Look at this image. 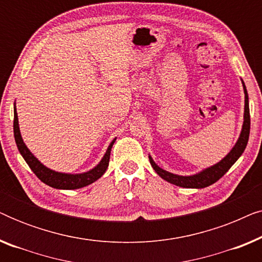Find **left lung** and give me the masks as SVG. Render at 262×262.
<instances>
[{
  "instance_id": "1",
  "label": "left lung",
  "mask_w": 262,
  "mask_h": 262,
  "mask_svg": "<svg viewBox=\"0 0 262 262\" xmlns=\"http://www.w3.org/2000/svg\"><path fill=\"white\" fill-rule=\"evenodd\" d=\"M242 81L243 85V92H245V114H243V125L241 134H239V137L237 142L235 143V145L232 146L230 152L228 154L224 159H222L220 162L213 164L209 168H205L199 173L193 174V175H178L173 174L170 171H167L160 168L155 163V161L152 160V157L149 155V161L154 170L156 171L157 174L160 175L163 180H166L170 184L177 185L179 187L184 188H204L207 187V186L212 185L217 180L223 177V175L227 173V171L230 169V167L234 164L236 161L239 159V156L242 155L243 151H245L247 143H248L249 138V131H250V116H249V100H248V93H247L245 82Z\"/></svg>"
}]
</instances>
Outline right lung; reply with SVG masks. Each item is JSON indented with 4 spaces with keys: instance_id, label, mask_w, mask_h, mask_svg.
<instances>
[{
    "instance_id": "obj_1",
    "label": "right lung",
    "mask_w": 262,
    "mask_h": 262,
    "mask_svg": "<svg viewBox=\"0 0 262 262\" xmlns=\"http://www.w3.org/2000/svg\"><path fill=\"white\" fill-rule=\"evenodd\" d=\"M14 137H15V143L17 145V149L26 161V163L30 166L32 171L44 182V184L49 185L50 187L57 188V189H77L82 188L84 186H88L93 184V182L98 180L105 174V171L108 167L110 156H111V149L116 142L117 138H114L112 142L110 143L108 148H107L105 155L101 159V161L93 168V169L84 171V173L80 174H70V173H60V171L52 170L44 166L33 154L30 151L25 144L23 137H21V132L19 127V119H17L16 107L14 103Z\"/></svg>"
}]
</instances>
